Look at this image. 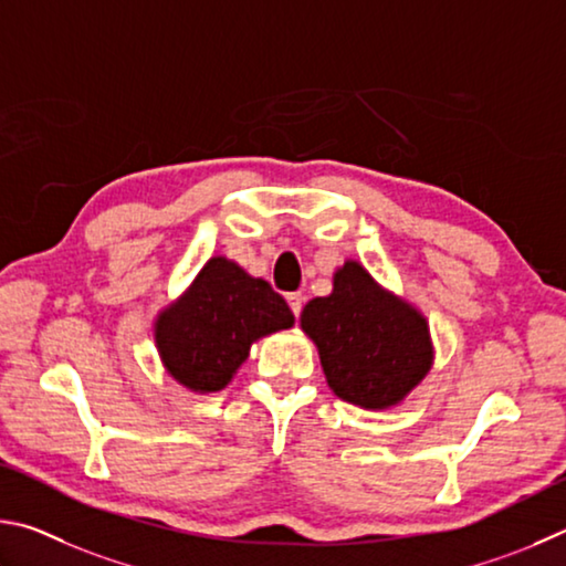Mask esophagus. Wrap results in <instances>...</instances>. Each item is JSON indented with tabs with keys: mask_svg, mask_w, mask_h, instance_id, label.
Instances as JSON below:
<instances>
[{
	"mask_svg": "<svg viewBox=\"0 0 566 566\" xmlns=\"http://www.w3.org/2000/svg\"><path fill=\"white\" fill-rule=\"evenodd\" d=\"M285 301H289V305H291V313L295 315V318H298L301 311H303V293H289V295H285Z\"/></svg>",
	"mask_w": 566,
	"mask_h": 566,
	"instance_id": "34e87169",
	"label": "esophagus"
}]
</instances>
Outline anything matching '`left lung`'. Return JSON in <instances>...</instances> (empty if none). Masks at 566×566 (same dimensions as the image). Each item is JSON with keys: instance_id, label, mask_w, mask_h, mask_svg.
I'll return each instance as SVG.
<instances>
[{"instance_id": "8db88e82", "label": "left lung", "mask_w": 566, "mask_h": 566, "mask_svg": "<svg viewBox=\"0 0 566 566\" xmlns=\"http://www.w3.org/2000/svg\"><path fill=\"white\" fill-rule=\"evenodd\" d=\"M301 328L318 345L331 390L368 410L398 405L432 365L422 315L355 261L335 271L331 295L305 305Z\"/></svg>"}]
</instances>
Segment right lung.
<instances>
[{
    "mask_svg": "<svg viewBox=\"0 0 566 566\" xmlns=\"http://www.w3.org/2000/svg\"><path fill=\"white\" fill-rule=\"evenodd\" d=\"M293 323L283 295L218 255L158 315L154 333L166 370L178 382L193 392H216L231 382L258 338Z\"/></svg>",
    "mask_w": 566,
    "mask_h": 566,
    "instance_id": "obj_1",
    "label": "right lung"
}]
</instances>
